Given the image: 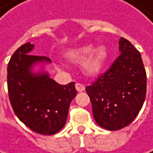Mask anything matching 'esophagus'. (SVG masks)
Returning a JSON list of instances; mask_svg holds the SVG:
<instances>
[{
    "instance_id": "34e87169",
    "label": "esophagus",
    "mask_w": 153,
    "mask_h": 153,
    "mask_svg": "<svg viewBox=\"0 0 153 153\" xmlns=\"http://www.w3.org/2000/svg\"><path fill=\"white\" fill-rule=\"evenodd\" d=\"M75 87H76V90H77L78 91H83L85 90V86L80 82H77L75 84Z\"/></svg>"
}]
</instances>
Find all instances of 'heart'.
<instances>
[{
	"label": "heart",
	"instance_id": "obj_1",
	"mask_svg": "<svg viewBox=\"0 0 153 153\" xmlns=\"http://www.w3.org/2000/svg\"><path fill=\"white\" fill-rule=\"evenodd\" d=\"M65 57L74 63L83 62L82 68L84 71L90 75H96L103 69L108 60V51L103 46L92 51L91 45H85L67 51Z\"/></svg>",
	"mask_w": 153,
	"mask_h": 153
}]
</instances>
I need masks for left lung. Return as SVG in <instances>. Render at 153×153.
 <instances>
[{
  "label": "left lung",
  "instance_id": "1",
  "mask_svg": "<svg viewBox=\"0 0 153 153\" xmlns=\"http://www.w3.org/2000/svg\"><path fill=\"white\" fill-rule=\"evenodd\" d=\"M119 45L121 54L111 68L86 87L96 123L109 131L131 123L146 96L147 76L140 53L123 37Z\"/></svg>",
  "mask_w": 153,
  "mask_h": 153
}]
</instances>
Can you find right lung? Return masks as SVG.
<instances>
[{
    "instance_id": "obj_1",
    "label": "right lung",
    "mask_w": 153,
    "mask_h": 153,
    "mask_svg": "<svg viewBox=\"0 0 153 153\" xmlns=\"http://www.w3.org/2000/svg\"><path fill=\"white\" fill-rule=\"evenodd\" d=\"M34 45L18 48L8 63L9 99L19 120L34 132L51 135L66 123L71 102L77 94L75 82L61 85L47 72L33 73L38 62H51L45 56L30 54Z\"/></svg>"
}]
</instances>
